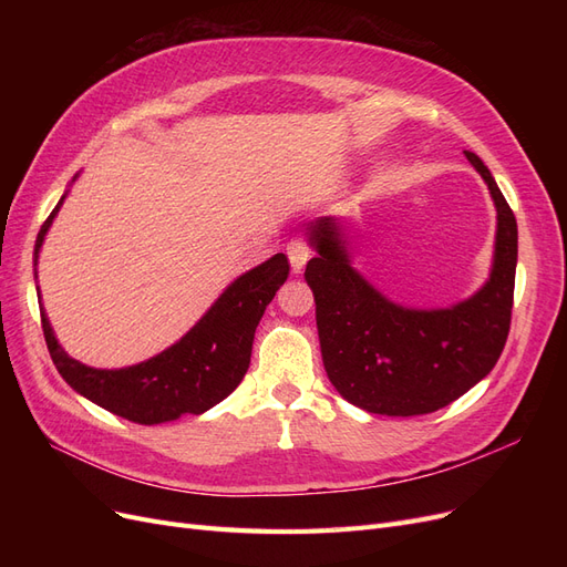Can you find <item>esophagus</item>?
Here are the masks:
<instances>
[{
    "label": "esophagus",
    "instance_id": "34e87169",
    "mask_svg": "<svg viewBox=\"0 0 567 567\" xmlns=\"http://www.w3.org/2000/svg\"><path fill=\"white\" fill-rule=\"evenodd\" d=\"M286 255H288L290 269H293V274H300L302 267L307 265V260H310V257H312V248L307 246L305 241H290L286 246Z\"/></svg>",
    "mask_w": 567,
    "mask_h": 567
}]
</instances>
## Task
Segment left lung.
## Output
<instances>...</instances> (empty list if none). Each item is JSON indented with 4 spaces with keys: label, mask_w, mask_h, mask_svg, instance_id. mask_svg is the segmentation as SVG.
Here are the masks:
<instances>
[{
    "label": "left lung",
    "mask_w": 567,
    "mask_h": 567,
    "mask_svg": "<svg viewBox=\"0 0 567 567\" xmlns=\"http://www.w3.org/2000/svg\"><path fill=\"white\" fill-rule=\"evenodd\" d=\"M466 158L485 179L496 208L489 279L475 296L444 310H411L388 300L350 265L342 225H310L317 257L305 281L317 302L323 369L350 404L385 416L431 414L458 400L494 369L508 329L518 265V225L487 165Z\"/></svg>",
    "instance_id": "8db88e82"
}]
</instances>
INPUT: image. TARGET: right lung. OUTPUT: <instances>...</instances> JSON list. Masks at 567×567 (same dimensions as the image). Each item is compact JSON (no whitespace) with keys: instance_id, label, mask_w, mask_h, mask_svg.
<instances>
[{"instance_id":"1","label":"right lung","mask_w":567,"mask_h":567,"mask_svg":"<svg viewBox=\"0 0 567 567\" xmlns=\"http://www.w3.org/2000/svg\"><path fill=\"white\" fill-rule=\"evenodd\" d=\"M63 200L65 194L38 234L35 267L44 236ZM288 257L277 252L267 262L241 274L173 348L125 369H94L68 357L42 307L49 354L68 385L115 416L142 425L177 421L184 414L198 416L229 398L244 381L255 329L279 286L288 279Z\"/></svg>"}]
</instances>
